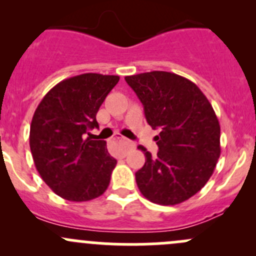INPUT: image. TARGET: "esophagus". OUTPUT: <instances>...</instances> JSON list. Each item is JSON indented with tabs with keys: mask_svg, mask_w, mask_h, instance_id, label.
Listing matches in <instances>:
<instances>
[{
	"mask_svg": "<svg viewBox=\"0 0 256 256\" xmlns=\"http://www.w3.org/2000/svg\"><path fill=\"white\" fill-rule=\"evenodd\" d=\"M116 140H118V142H121L124 144V154H125L126 152L128 151V150L132 148V147H134V144L131 142V141L126 140L125 138H120V136H116Z\"/></svg>",
	"mask_w": 256,
	"mask_h": 256,
	"instance_id": "34e87169",
	"label": "esophagus"
}]
</instances>
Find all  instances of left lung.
Masks as SVG:
<instances>
[{"mask_svg":"<svg viewBox=\"0 0 256 256\" xmlns=\"http://www.w3.org/2000/svg\"><path fill=\"white\" fill-rule=\"evenodd\" d=\"M142 102L152 128L157 156L144 151V167L136 183L144 198L174 206L200 192L213 174L220 156V125L209 100L187 78L170 72H148L125 76Z\"/></svg>","mask_w":256,"mask_h":256,"instance_id":"8db88e82","label":"left lung"}]
</instances>
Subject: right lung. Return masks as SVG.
I'll list each match as a JSON object with an SVG mask.
<instances>
[{"instance_id":"add662e5","label":"right lung","mask_w":256,"mask_h":256,"mask_svg":"<svg viewBox=\"0 0 256 256\" xmlns=\"http://www.w3.org/2000/svg\"><path fill=\"white\" fill-rule=\"evenodd\" d=\"M120 76L85 73L62 80L44 95L30 122L36 168L48 187L72 202L100 197L109 187L116 160L106 141L92 140L96 112Z\"/></svg>"}]
</instances>
